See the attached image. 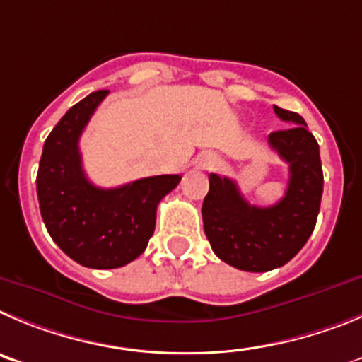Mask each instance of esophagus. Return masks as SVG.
Instances as JSON below:
<instances>
[{
  "label": "esophagus",
  "instance_id": "34e87169",
  "mask_svg": "<svg viewBox=\"0 0 362 362\" xmlns=\"http://www.w3.org/2000/svg\"><path fill=\"white\" fill-rule=\"evenodd\" d=\"M202 162H204V168H214L218 164V158L214 155H205Z\"/></svg>",
  "mask_w": 362,
  "mask_h": 362
}]
</instances>
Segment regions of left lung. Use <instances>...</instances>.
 I'll return each instance as SVG.
<instances>
[{
	"label": "left lung",
	"mask_w": 362,
	"mask_h": 362,
	"mask_svg": "<svg viewBox=\"0 0 362 362\" xmlns=\"http://www.w3.org/2000/svg\"><path fill=\"white\" fill-rule=\"evenodd\" d=\"M291 128L270 133L269 146L288 164L285 197L270 207L250 205L238 184L209 175L202 205L205 236L221 262L247 272H267L291 262L310 238L323 194L319 146L299 113L274 106Z\"/></svg>",
	"instance_id": "8db88e82"
}]
</instances>
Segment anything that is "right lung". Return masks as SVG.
Here are the masks:
<instances>
[{
  "mask_svg": "<svg viewBox=\"0 0 362 362\" xmlns=\"http://www.w3.org/2000/svg\"><path fill=\"white\" fill-rule=\"evenodd\" d=\"M108 90L71 106L43 146L37 171L39 209L48 234L74 262L90 269H119L139 258L155 230L157 207L180 182L158 175L113 189L88 180L79 139Z\"/></svg>",
  "mask_w": 362,
  "mask_h": 362,
  "instance_id": "obj_1",
  "label": "right lung"
}]
</instances>
